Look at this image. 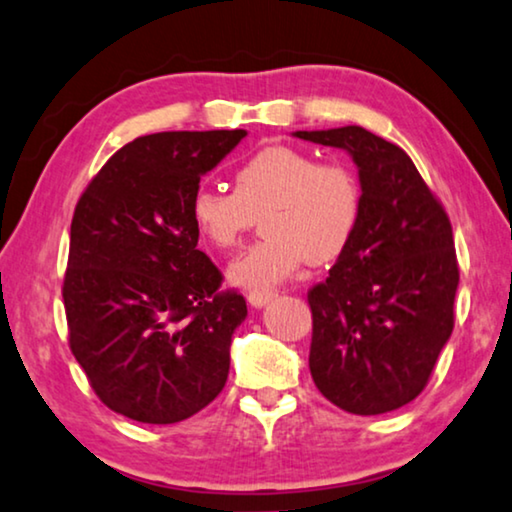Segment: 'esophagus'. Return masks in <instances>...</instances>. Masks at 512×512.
<instances>
[{"mask_svg": "<svg viewBox=\"0 0 512 512\" xmlns=\"http://www.w3.org/2000/svg\"><path fill=\"white\" fill-rule=\"evenodd\" d=\"M276 297H278L276 290H264V292L250 294L248 301H250V306H253V308H264L266 304H271V301Z\"/></svg>", "mask_w": 512, "mask_h": 512, "instance_id": "obj_1", "label": "esophagus"}]
</instances>
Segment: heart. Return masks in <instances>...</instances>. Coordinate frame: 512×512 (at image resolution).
<instances>
[{
  "label": "heart",
  "mask_w": 512,
  "mask_h": 512,
  "mask_svg": "<svg viewBox=\"0 0 512 512\" xmlns=\"http://www.w3.org/2000/svg\"><path fill=\"white\" fill-rule=\"evenodd\" d=\"M262 215L264 239L229 264V285L243 292L271 290L308 262L325 264L350 246L362 218V187L341 162H320L308 150L269 146L234 174V192L201 185L190 199L199 239L229 250Z\"/></svg>",
  "instance_id": "b5f03b06"
}]
</instances>
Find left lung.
<instances>
[{"mask_svg": "<svg viewBox=\"0 0 512 512\" xmlns=\"http://www.w3.org/2000/svg\"><path fill=\"white\" fill-rule=\"evenodd\" d=\"M292 136L345 150L362 187L350 246L308 292L311 376L348 413H390L424 390L455 327L459 269L450 220L413 160L364 127Z\"/></svg>", "mask_w": 512, "mask_h": 512, "instance_id": "obj_1", "label": "left lung"}]
</instances>
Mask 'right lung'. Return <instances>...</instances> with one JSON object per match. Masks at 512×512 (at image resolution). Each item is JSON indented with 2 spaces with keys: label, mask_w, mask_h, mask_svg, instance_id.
<instances>
[{
  "label": "right lung",
  "mask_w": 512,
  "mask_h": 512,
  "mask_svg": "<svg viewBox=\"0 0 512 512\" xmlns=\"http://www.w3.org/2000/svg\"><path fill=\"white\" fill-rule=\"evenodd\" d=\"M246 129L160 132L122 146L71 220L64 311L92 390L129 420L174 424L227 383L246 299L220 292L201 250L190 199Z\"/></svg>",
  "instance_id": "add662e5"
}]
</instances>
